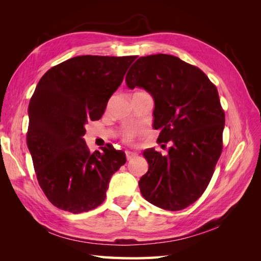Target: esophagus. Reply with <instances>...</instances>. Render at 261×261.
<instances>
[{"instance_id":"esophagus-1","label":"esophagus","mask_w":261,"mask_h":261,"mask_svg":"<svg viewBox=\"0 0 261 261\" xmlns=\"http://www.w3.org/2000/svg\"><path fill=\"white\" fill-rule=\"evenodd\" d=\"M137 154L136 152H133V151H126V158H127V161L133 160L134 158H135Z\"/></svg>"}]
</instances>
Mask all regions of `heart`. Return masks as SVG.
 I'll list each match as a JSON object with an SVG mask.
<instances>
[{
	"mask_svg": "<svg viewBox=\"0 0 261 261\" xmlns=\"http://www.w3.org/2000/svg\"><path fill=\"white\" fill-rule=\"evenodd\" d=\"M136 130L135 129H129V130H127L125 134H124V139L126 140V141H132L133 139H134V137L136 136Z\"/></svg>",
	"mask_w": 261,
	"mask_h": 261,
	"instance_id": "heart-1",
	"label": "heart"
}]
</instances>
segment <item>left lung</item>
Segmentation results:
<instances>
[{
    "label": "left lung",
    "instance_id": "1",
    "mask_svg": "<svg viewBox=\"0 0 261 261\" xmlns=\"http://www.w3.org/2000/svg\"><path fill=\"white\" fill-rule=\"evenodd\" d=\"M125 82L151 94L158 141H172L167 155L144 151L149 169L138 181L140 193L164 210L185 209L206 191L222 152L225 116L217 87L201 69L169 54L139 58Z\"/></svg>",
    "mask_w": 261,
    "mask_h": 261
}]
</instances>
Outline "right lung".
I'll list each match as a JSON object with an SVG mask.
<instances>
[{
    "mask_svg": "<svg viewBox=\"0 0 261 261\" xmlns=\"http://www.w3.org/2000/svg\"><path fill=\"white\" fill-rule=\"evenodd\" d=\"M136 57L82 55L49 69L28 107L27 146L46 198L59 209L87 212L105 201L110 179L126 162L112 145L91 153L85 125L103 115Z\"/></svg>",
    "mask_w": 261,
    "mask_h": 261,
    "instance_id": "right-lung-1",
    "label": "right lung"
}]
</instances>
